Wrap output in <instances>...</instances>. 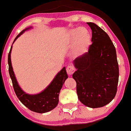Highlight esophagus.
<instances>
[{
  "label": "esophagus",
  "instance_id": "34e87169",
  "mask_svg": "<svg viewBox=\"0 0 131 131\" xmlns=\"http://www.w3.org/2000/svg\"><path fill=\"white\" fill-rule=\"evenodd\" d=\"M66 71H67V73L68 74V75L70 76L74 72L75 68L72 66H68L66 68Z\"/></svg>",
  "mask_w": 131,
  "mask_h": 131
}]
</instances>
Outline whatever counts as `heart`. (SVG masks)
I'll list each match as a JSON object with an SVG mask.
<instances>
[{"label":"heart","mask_w":131,"mask_h":131,"mask_svg":"<svg viewBox=\"0 0 131 131\" xmlns=\"http://www.w3.org/2000/svg\"><path fill=\"white\" fill-rule=\"evenodd\" d=\"M70 34L77 50L80 52H85L90 42V37L87 30L83 28H74L71 31Z\"/></svg>","instance_id":"b5f03b06"}]
</instances>
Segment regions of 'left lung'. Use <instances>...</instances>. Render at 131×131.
Returning <instances> with one entry per match:
<instances>
[{"mask_svg":"<svg viewBox=\"0 0 131 131\" xmlns=\"http://www.w3.org/2000/svg\"><path fill=\"white\" fill-rule=\"evenodd\" d=\"M92 42L88 52L74 60L72 74L79 100L89 108H101L116 94L119 69L115 47L105 31L92 22Z\"/></svg>","mask_w":131,"mask_h":131,"instance_id":"left-lung-1","label":"left lung"}]
</instances>
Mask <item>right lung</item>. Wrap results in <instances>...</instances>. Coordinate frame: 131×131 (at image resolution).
Masks as SVG:
<instances>
[{
	"instance_id": "obj_1",
	"label": "right lung",
	"mask_w": 131,
	"mask_h": 131,
	"mask_svg": "<svg viewBox=\"0 0 131 131\" xmlns=\"http://www.w3.org/2000/svg\"><path fill=\"white\" fill-rule=\"evenodd\" d=\"M22 30L14 40V42L16 39L24 32L25 30ZM12 50V46L10 49L9 53L8 54V64H9V72L10 77L12 80L13 86L15 92L16 96L21 101V103L27 108L34 112L39 113L48 112L55 108L59 103V95L60 90L64 85L66 79L68 78L67 72L66 71V67H64L59 73L57 74L52 82L42 92L36 95H28L25 93L20 89L18 84L17 81L14 74L13 67L11 62V51Z\"/></svg>"
}]
</instances>
